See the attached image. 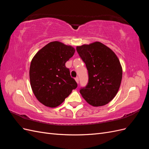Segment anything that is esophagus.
<instances>
[{
	"label": "esophagus",
	"mask_w": 149,
	"mask_h": 149,
	"mask_svg": "<svg viewBox=\"0 0 149 149\" xmlns=\"http://www.w3.org/2000/svg\"><path fill=\"white\" fill-rule=\"evenodd\" d=\"M75 81H76V83H79V78H78V77L75 78Z\"/></svg>",
	"instance_id": "obj_1"
}]
</instances>
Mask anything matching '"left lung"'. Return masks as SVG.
Returning a JSON list of instances; mask_svg holds the SVG:
<instances>
[{"label":"left lung","mask_w":149,"mask_h":149,"mask_svg":"<svg viewBox=\"0 0 149 149\" xmlns=\"http://www.w3.org/2000/svg\"><path fill=\"white\" fill-rule=\"evenodd\" d=\"M88 71L89 81L80 93L88 104L102 106L113 100L123 78V68L115 53L105 45L95 42L76 47Z\"/></svg>","instance_id":"left-lung-1"}]
</instances>
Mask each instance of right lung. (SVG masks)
<instances>
[{
    "mask_svg": "<svg viewBox=\"0 0 149 149\" xmlns=\"http://www.w3.org/2000/svg\"><path fill=\"white\" fill-rule=\"evenodd\" d=\"M75 49L60 42L48 43L31 60L29 75L31 89L39 102L56 107L63 102L78 84L71 77L66 62Z\"/></svg>",
    "mask_w": 149,
    "mask_h": 149,
    "instance_id": "add662e5",
    "label": "right lung"
}]
</instances>
